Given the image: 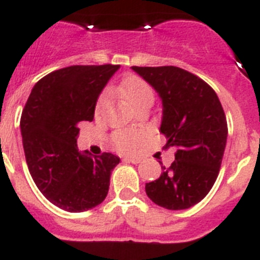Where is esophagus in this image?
I'll return each instance as SVG.
<instances>
[{
    "label": "esophagus",
    "mask_w": 260,
    "mask_h": 260,
    "mask_svg": "<svg viewBox=\"0 0 260 260\" xmlns=\"http://www.w3.org/2000/svg\"><path fill=\"white\" fill-rule=\"evenodd\" d=\"M141 161L140 157H124V162H128V164H139Z\"/></svg>",
    "instance_id": "esophagus-1"
}]
</instances>
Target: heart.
<instances>
[{
    "mask_svg": "<svg viewBox=\"0 0 260 260\" xmlns=\"http://www.w3.org/2000/svg\"><path fill=\"white\" fill-rule=\"evenodd\" d=\"M121 94L128 102L137 107L139 105L148 101L153 102V90L149 86V83L144 81L140 77H128L127 80H124L120 87ZM110 94L107 91L103 92L99 96L98 103H96V112H101L107 105ZM143 139V135L137 131L132 129H119L112 135V143L119 150L123 152H132L139 146L140 141Z\"/></svg>",
    "mask_w": 260,
    "mask_h": 260,
    "instance_id": "obj_1",
    "label": "heart"
}]
</instances>
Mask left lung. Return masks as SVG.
<instances>
[{
	"instance_id": "8db88e82",
	"label": "left lung",
	"mask_w": 260,
	"mask_h": 260,
	"mask_svg": "<svg viewBox=\"0 0 260 260\" xmlns=\"http://www.w3.org/2000/svg\"><path fill=\"white\" fill-rule=\"evenodd\" d=\"M162 102L159 132L175 148V161L161 166L145 184L148 198L171 211L202 202L217 179L226 146L228 124L220 99L208 83L177 67H132Z\"/></svg>"
}]
</instances>
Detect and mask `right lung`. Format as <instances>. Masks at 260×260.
<instances>
[{
    "label": "right lung",
    "instance_id": "obj_1",
    "mask_svg": "<svg viewBox=\"0 0 260 260\" xmlns=\"http://www.w3.org/2000/svg\"><path fill=\"white\" fill-rule=\"evenodd\" d=\"M119 65H73L43 77L21 117L26 162L40 192L68 212L99 205L120 158L80 152L78 124L94 119L96 101Z\"/></svg>",
    "mask_w": 260,
    "mask_h": 260
}]
</instances>
